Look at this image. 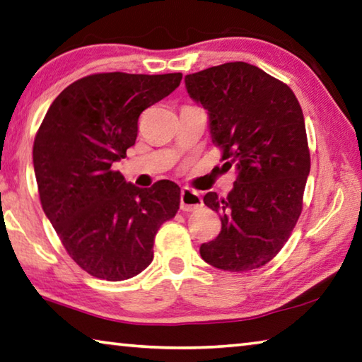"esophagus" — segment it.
<instances>
[{
  "label": "esophagus",
  "mask_w": 362,
  "mask_h": 362,
  "mask_svg": "<svg viewBox=\"0 0 362 362\" xmlns=\"http://www.w3.org/2000/svg\"><path fill=\"white\" fill-rule=\"evenodd\" d=\"M199 207H202L201 194L189 188H183L180 193V210H183V212H193V210H198Z\"/></svg>",
  "instance_id": "1"
}]
</instances>
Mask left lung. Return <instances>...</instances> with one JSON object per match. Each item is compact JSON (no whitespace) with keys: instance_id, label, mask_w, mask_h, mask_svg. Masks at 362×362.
<instances>
[{"instance_id":"left-lung-1","label":"left lung","mask_w":362,"mask_h":362,"mask_svg":"<svg viewBox=\"0 0 362 362\" xmlns=\"http://www.w3.org/2000/svg\"><path fill=\"white\" fill-rule=\"evenodd\" d=\"M185 87L207 110L223 168L238 173L226 198L204 196L221 231L199 253L223 271H253L284 248L302 212L310 152L300 104L286 83L244 62L188 74Z\"/></svg>"}]
</instances>
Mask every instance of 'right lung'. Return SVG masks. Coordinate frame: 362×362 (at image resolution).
<instances>
[{
	"mask_svg": "<svg viewBox=\"0 0 362 362\" xmlns=\"http://www.w3.org/2000/svg\"><path fill=\"white\" fill-rule=\"evenodd\" d=\"M180 81V72L82 77L55 98L37 129L33 164L44 214L71 258L96 279L141 274L160 226L179 210L177 183L139 188L112 164L134 146L139 115Z\"/></svg>",
	"mask_w": 362,
	"mask_h": 362,
	"instance_id": "right-lung-1",
	"label": "right lung"
}]
</instances>
